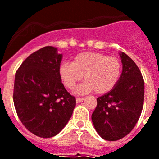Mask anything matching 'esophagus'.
<instances>
[{
	"label": "esophagus",
	"mask_w": 159,
	"mask_h": 159,
	"mask_svg": "<svg viewBox=\"0 0 159 159\" xmlns=\"http://www.w3.org/2000/svg\"><path fill=\"white\" fill-rule=\"evenodd\" d=\"M83 99H84V98H76V102H77V103H79L82 101H83Z\"/></svg>",
	"instance_id": "34e87169"
}]
</instances>
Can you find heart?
Segmentation results:
<instances>
[{"instance_id":"obj_1","label":"heart","mask_w":159,"mask_h":159,"mask_svg":"<svg viewBox=\"0 0 159 159\" xmlns=\"http://www.w3.org/2000/svg\"><path fill=\"white\" fill-rule=\"evenodd\" d=\"M59 73L64 85L70 90L74 89L84 76L87 82L78 88V93L94 91L98 94H104L117 84L122 73V64L115 57L86 52L77 54L72 63L61 64Z\"/></svg>"}]
</instances>
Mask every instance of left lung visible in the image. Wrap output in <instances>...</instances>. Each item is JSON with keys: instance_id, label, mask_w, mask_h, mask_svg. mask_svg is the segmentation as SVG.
Masks as SVG:
<instances>
[{"instance_id": "left-lung-1", "label": "left lung", "mask_w": 159, "mask_h": 159, "mask_svg": "<svg viewBox=\"0 0 159 159\" xmlns=\"http://www.w3.org/2000/svg\"><path fill=\"white\" fill-rule=\"evenodd\" d=\"M123 72L112 91L98 97L92 115L96 131L105 140L117 141L136 125L144 101V80L139 66L124 52L121 54Z\"/></svg>"}]
</instances>
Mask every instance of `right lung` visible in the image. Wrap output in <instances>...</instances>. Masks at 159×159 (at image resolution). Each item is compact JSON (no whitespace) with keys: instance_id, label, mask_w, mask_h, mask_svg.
Segmentation results:
<instances>
[{"instance_id":"1","label":"right lung","mask_w":159,"mask_h":159,"mask_svg":"<svg viewBox=\"0 0 159 159\" xmlns=\"http://www.w3.org/2000/svg\"><path fill=\"white\" fill-rule=\"evenodd\" d=\"M61 54L42 47L24 60L16 72L13 102L25 128L41 138H52L66 126L76 98L64 88L59 67Z\"/></svg>"}]
</instances>
